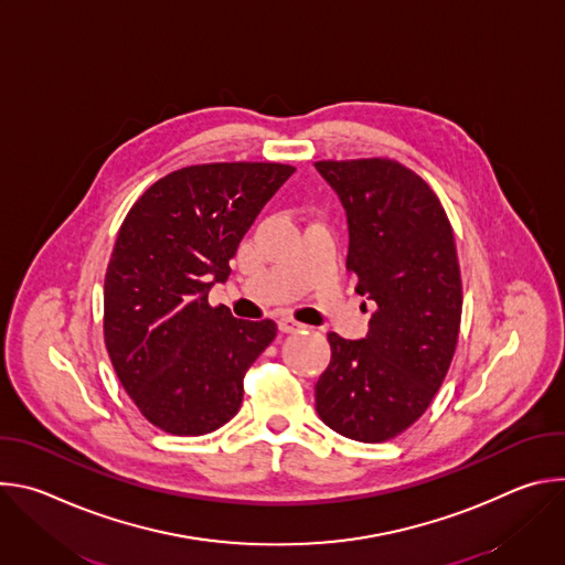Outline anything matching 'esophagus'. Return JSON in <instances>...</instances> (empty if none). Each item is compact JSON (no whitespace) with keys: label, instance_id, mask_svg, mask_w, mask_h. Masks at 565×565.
I'll list each match as a JSON object with an SVG mask.
<instances>
[{"label":"esophagus","instance_id":"34e87169","mask_svg":"<svg viewBox=\"0 0 565 565\" xmlns=\"http://www.w3.org/2000/svg\"><path fill=\"white\" fill-rule=\"evenodd\" d=\"M277 324H279V331H281V333H297V331L306 329L303 324H299V321H295L292 317H281V319L277 321Z\"/></svg>","mask_w":565,"mask_h":565}]
</instances>
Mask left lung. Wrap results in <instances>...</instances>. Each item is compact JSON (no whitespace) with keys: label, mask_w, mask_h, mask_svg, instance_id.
<instances>
[{"label":"left lung","mask_w":565,"mask_h":565,"mask_svg":"<svg viewBox=\"0 0 565 565\" xmlns=\"http://www.w3.org/2000/svg\"><path fill=\"white\" fill-rule=\"evenodd\" d=\"M349 223L347 268L375 301L369 333H329L331 364L315 409L333 431L384 443L431 405L451 364L462 312L454 232L434 190L388 158L315 163Z\"/></svg>","instance_id":"1"}]
</instances>
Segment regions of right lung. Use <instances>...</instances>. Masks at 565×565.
I'll return each mask as SVG.
<instances>
[{
	"mask_svg": "<svg viewBox=\"0 0 565 565\" xmlns=\"http://www.w3.org/2000/svg\"><path fill=\"white\" fill-rule=\"evenodd\" d=\"M281 163L192 166L156 181L125 216L105 275V344L140 414L174 436L223 427L244 375L277 335L207 290L262 207L292 177Z\"/></svg>",
	"mask_w": 565,
	"mask_h": 565,
	"instance_id": "1",
	"label": "right lung"
}]
</instances>
